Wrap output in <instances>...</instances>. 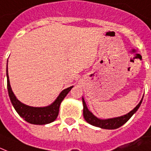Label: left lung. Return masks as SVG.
Masks as SVG:
<instances>
[{
    "label": "left lung",
    "instance_id": "1",
    "mask_svg": "<svg viewBox=\"0 0 151 151\" xmlns=\"http://www.w3.org/2000/svg\"><path fill=\"white\" fill-rule=\"evenodd\" d=\"M143 98H142L140 102L130 112H129L125 115L117 117V118H107V119H101V118H97L95 115H93L91 111L89 110L87 108L86 104L84 98H82V104H83V116H84L85 120L90 125L94 126V127H99L101 129H114L117 128H119L122 125L126 123L129 118H131L134 114L136 113V111L138 110L139 106H141L142 101Z\"/></svg>",
    "mask_w": 151,
    "mask_h": 151
}]
</instances>
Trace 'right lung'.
Returning a JSON list of instances; mask_svg holds the SVG:
<instances>
[{"instance_id":"1","label":"right lung","mask_w":151,"mask_h":151,"mask_svg":"<svg viewBox=\"0 0 151 151\" xmlns=\"http://www.w3.org/2000/svg\"><path fill=\"white\" fill-rule=\"evenodd\" d=\"M6 76H7V88L9 96L14 109L19 115L22 118H24L27 122L34 125H45L53 122L58 118L61 101H63V99L65 98L68 93L73 87L70 86L62 90L59 93L58 97L56 98L55 101L52 104H50V106L44 107H33L21 102L13 93L10 86L9 73H8V61L7 67H6Z\"/></svg>"}]
</instances>
